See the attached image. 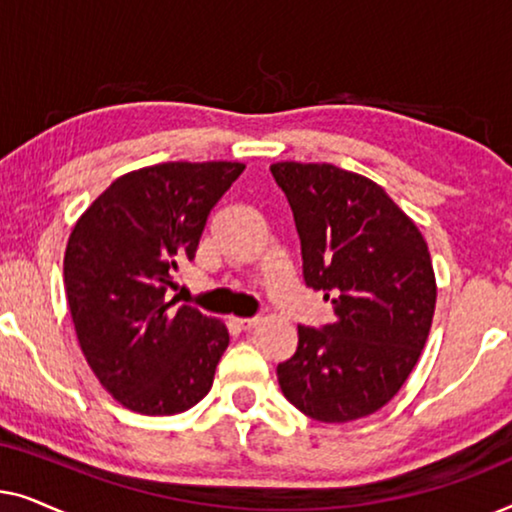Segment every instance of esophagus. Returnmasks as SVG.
<instances>
[{"label": "esophagus", "instance_id": "esophagus-1", "mask_svg": "<svg viewBox=\"0 0 512 512\" xmlns=\"http://www.w3.org/2000/svg\"><path fill=\"white\" fill-rule=\"evenodd\" d=\"M258 317H251V319H235V324L242 328V331H251V328H256L258 326Z\"/></svg>", "mask_w": 512, "mask_h": 512}]
</instances>
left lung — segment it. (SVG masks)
<instances>
[{
  "instance_id": "8db88e82",
  "label": "left lung",
  "mask_w": 512,
  "mask_h": 512,
  "mask_svg": "<svg viewBox=\"0 0 512 512\" xmlns=\"http://www.w3.org/2000/svg\"><path fill=\"white\" fill-rule=\"evenodd\" d=\"M303 251V277L335 321L298 326L277 366L286 401L326 424L368 417L417 366L436 310V275L415 221L382 186L331 163H275Z\"/></svg>"
}]
</instances>
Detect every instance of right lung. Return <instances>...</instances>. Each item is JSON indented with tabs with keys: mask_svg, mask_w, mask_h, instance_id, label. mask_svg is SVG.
<instances>
[{
	"mask_svg": "<svg viewBox=\"0 0 512 512\" xmlns=\"http://www.w3.org/2000/svg\"><path fill=\"white\" fill-rule=\"evenodd\" d=\"M242 163H160L118 177L76 221L65 291L81 352L118 403L177 415L212 389L228 328L165 291L193 261L212 207Z\"/></svg>",
	"mask_w": 512,
	"mask_h": 512,
	"instance_id": "add662e5",
	"label": "right lung"
}]
</instances>
